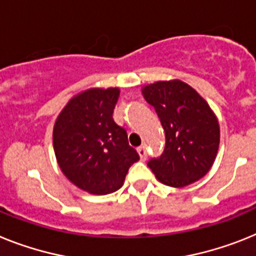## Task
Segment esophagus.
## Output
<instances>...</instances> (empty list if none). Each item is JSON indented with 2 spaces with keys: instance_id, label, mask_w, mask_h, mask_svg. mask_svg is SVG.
Wrapping results in <instances>:
<instances>
[{
  "instance_id": "1",
  "label": "esophagus",
  "mask_w": 256,
  "mask_h": 256,
  "mask_svg": "<svg viewBox=\"0 0 256 256\" xmlns=\"http://www.w3.org/2000/svg\"><path fill=\"white\" fill-rule=\"evenodd\" d=\"M138 154H139V158H140V160H144L146 156H147V150H146L144 146H140V147H138Z\"/></svg>"
}]
</instances>
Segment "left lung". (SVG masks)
I'll return each mask as SVG.
<instances>
[{"label":"left lung","instance_id":"left-lung-1","mask_svg":"<svg viewBox=\"0 0 256 256\" xmlns=\"http://www.w3.org/2000/svg\"><path fill=\"white\" fill-rule=\"evenodd\" d=\"M146 102L158 113L165 132V148L148 166L161 184L184 188L207 174L220 144V126L211 106L180 79L143 86Z\"/></svg>","mask_w":256,"mask_h":256}]
</instances>
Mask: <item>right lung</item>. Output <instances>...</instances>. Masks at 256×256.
I'll return each mask as SVG.
<instances>
[{
  "label": "right lung",
  "instance_id": "add662e5",
  "mask_svg": "<svg viewBox=\"0 0 256 256\" xmlns=\"http://www.w3.org/2000/svg\"><path fill=\"white\" fill-rule=\"evenodd\" d=\"M120 88H88L68 100L54 122L53 148L68 181L94 195L114 192L139 160L113 120Z\"/></svg>",
  "mask_w": 256,
  "mask_h": 256
}]
</instances>
